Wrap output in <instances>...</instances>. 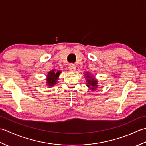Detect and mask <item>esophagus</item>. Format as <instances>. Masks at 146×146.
<instances>
[{"label":"esophagus","instance_id":"34e87169","mask_svg":"<svg viewBox=\"0 0 146 146\" xmlns=\"http://www.w3.org/2000/svg\"><path fill=\"white\" fill-rule=\"evenodd\" d=\"M76 69V66L74 64H71L69 65V70L70 72H74Z\"/></svg>","mask_w":146,"mask_h":146}]
</instances>
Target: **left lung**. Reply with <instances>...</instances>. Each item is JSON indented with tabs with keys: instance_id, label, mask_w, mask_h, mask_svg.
Returning a JSON list of instances; mask_svg holds the SVG:
<instances>
[{
	"instance_id": "8db88e82",
	"label": "left lung",
	"mask_w": 146,
	"mask_h": 146,
	"mask_svg": "<svg viewBox=\"0 0 146 146\" xmlns=\"http://www.w3.org/2000/svg\"><path fill=\"white\" fill-rule=\"evenodd\" d=\"M84 76L86 77V81L87 82L86 86H88L91 91L96 90L98 87V81L95 79V76L92 75L90 72H86Z\"/></svg>"
}]
</instances>
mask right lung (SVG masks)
Segmentation results:
<instances>
[{"mask_svg": "<svg viewBox=\"0 0 146 146\" xmlns=\"http://www.w3.org/2000/svg\"><path fill=\"white\" fill-rule=\"evenodd\" d=\"M60 73H62L61 70H58L56 71V69H53L48 72L46 80V85L48 86V88L53 87L55 84H56Z\"/></svg>", "mask_w": 146, "mask_h": 146, "instance_id": "obj_1", "label": "right lung"}]
</instances>
